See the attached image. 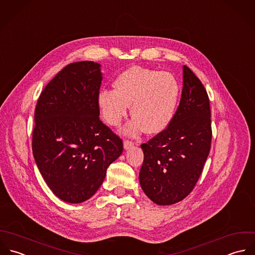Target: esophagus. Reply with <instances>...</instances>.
Masks as SVG:
<instances>
[{
    "instance_id": "esophagus-1",
    "label": "esophagus",
    "mask_w": 255,
    "mask_h": 255,
    "mask_svg": "<svg viewBox=\"0 0 255 255\" xmlns=\"http://www.w3.org/2000/svg\"><path fill=\"white\" fill-rule=\"evenodd\" d=\"M133 144H134V143H133L132 141L128 140V139H125V141H124V147H125L126 149H128V148H130V147H131Z\"/></svg>"
}]
</instances>
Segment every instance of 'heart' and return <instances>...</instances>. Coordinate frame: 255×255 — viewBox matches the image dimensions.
<instances>
[{
    "label": "heart",
    "instance_id": "b5f03b06",
    "mask_svg": "<svg viewBox=\"0 0 255 255\" xmlns=\"http://www.w3.org/2000/svg\"><path fill=\"white\" fill-rule=\"evenodd\" d=\"M114 87V91L104 90L98 97L101 115L108 125H121L131 104L135 118L125 128L126 133L136 135L144 129L158 133L168 127L179 97V84L173 74L132 66L117 78Z\"/></svg>",
    "mask_w": 255,
    "mask_h": 255
}]
</instances>
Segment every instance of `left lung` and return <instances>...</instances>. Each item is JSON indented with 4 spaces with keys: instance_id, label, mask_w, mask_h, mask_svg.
I'll return each instance as SVG.
<instances>
[{
    "instance_id": "obj_1",
    "label": "left lung",
    "mask_w": 255,
    "mask_h": 255,
    "mask_svg": "<svg viewBox=\"0 0 255 255\" xmlns=\"http://www.w3.org/2000/svg\"><path fill=\"white\" fill-rule=\"evenodd\" d=\"M208 93L193 71L183 66V90L168 127L141 144L144 159L139 183L157 205H172L195 188L212 142Z\"/></svg>"
}]
</instances>
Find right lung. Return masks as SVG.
I'll return each instance as SVG.
<instances>
[{"mask_svg": "<svg viewBox=\"0 0 255 255\" xmlns=\"http://www.w3.org/2000/svg\"><path fill=\"white\" fill-rule=\"evenodd\" d=\"M101 83L100 64L70 63L45 86L35 107L33 157L47 186L67 203L91 198L124 149L100 120Z\"/></svg>", "mask_w": 255, "mask_h": 255, "instance_id": "add662e5", "label": "right lung"}]
</instances>
